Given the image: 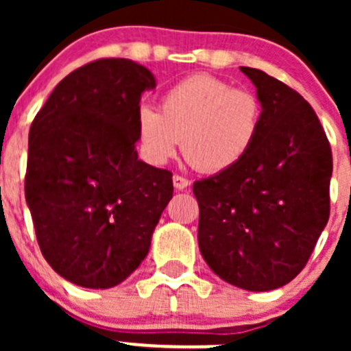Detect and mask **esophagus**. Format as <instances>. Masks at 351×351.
<instances>
[{"label": "esophagus", "instance_id": "obj_1", "mask_svg": "<svg viewBox=\"0 0 351 351\" xmlns=\"http://www.w3.org/2000/svg\"><path fill=\"white\" fill-rule=\"evenodd\" d=\"M173 185H175L176 190H186L190 186V180L183 178V176L175 175L173 176Z\"/></svg>", "mask_w": 351, "mask_h": 351}]
</instances>
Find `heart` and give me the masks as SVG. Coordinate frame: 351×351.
I'll list each match as a JSON object with an SVG mask.
<instances>
[{"label": "heart", "mask_w": 351, "mask_h": 351, "mask_svg": "<svg viewBox=\"0 0 351 351\" xmlns=\"http://www.w3.org/2000/svg\"><path fill=\"white\" fill-rule=\"evenodd\" d=\"M141 153L151 165H166L178 149L202 173H222L246 158L261 129V104L251 91L208 74H197L165 91L159 112L139 108Z\"/></svg>", "instance_id": "heart-1"}]
</instances>
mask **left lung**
<instances>
[{
    "instance_id": "left-lung-1",
    "label": "left lung",
    "mask_w": 351,
    "mask_h": 351,
    "mask_svg": "<svg viewBox=\"0 0 351 351\" xmlns=\"http://www.w3.org/2000/svg\"><path fill=\"white\" fill-rule=\"evenodd\" d=\"M239 69L256 88L260 136L238 166L193 183L198 247L219 278L267 292L300 274L326 228L332 158L297 91L260 69Z\"/></svg>"
}]
</instances>
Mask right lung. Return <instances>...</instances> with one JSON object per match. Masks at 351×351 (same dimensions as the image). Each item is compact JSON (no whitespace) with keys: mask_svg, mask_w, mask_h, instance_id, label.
I'll return each instance as SVG.
<instances>
[{"mask_svg":"<svg viewBox=\"0 0 351 351\" xmlns=\"http://www.w3.org/2000/svg\"><path fill=\"white\" fill-rule=\"evenodd\" d=\"M156 77L130 59L67 74L28 132L25 200L42 254L84 289H110L147 256L173 197L168 169L136 151L141 95Z\"/></svg>","mask_w":351,"mask_h":351,"instance_id":"obj_1","label":"right lung"}]
</instances>
